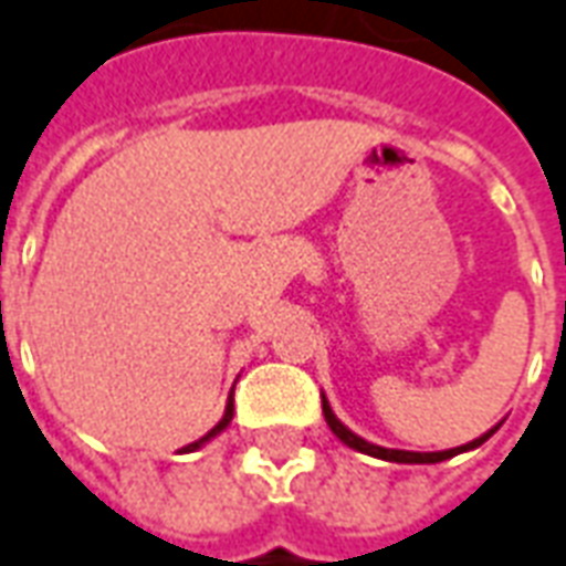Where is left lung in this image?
<instances>
[{
	"instance_id": "left-lung-1",
	"label": "left lung",
	"mask_w": 566,
	"mask_h": 566,
	"mask_svg": "<svg viewBox=\"0 0 566 566\" xmlns=\"http://www.w3.org/2000/svg\"><path fill=\"white\" fill-rule=\"evenodd\" d=\"M322 410H324V420H327V426H331V432L337 434L339 441L346 444V448L358 450V453H367V457H377V460H386V462H441V460H450V457H457V453H465V450H475L481 448L484 441H488L490 434L496 432V426L490 429V432H484L481 438H475V441H469V444H460V448H450V450H434V453H420V450H392V448H379V444H370V441H365L361 434H355L349 429V426H343V422L337 420V413L331 410V401L324 398L322 392Z\"/></svg>"
}]
</instances>
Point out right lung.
Wrapping results in <instances>:
<instances>
[{"instance_id":"1","label":"right lung","mask_w":566,"mask_h":566,"mask_svg":"<svg viewBox=\"0 0 566 566\" xmlns=\"http://www.w3.org/2000/svg\"><path fill=\"white\" fill-rule=\"evenodd\" d=\"M229 422H232V395H229V398H227V410H223V420L217 422L214 429H211V432L205 434V438H199V441H192V444H187V448H184V453H192V450L205 448V444H208L211 438H217V434H220V432H223V429H227Z\"/></svg>"}]
</instances>
